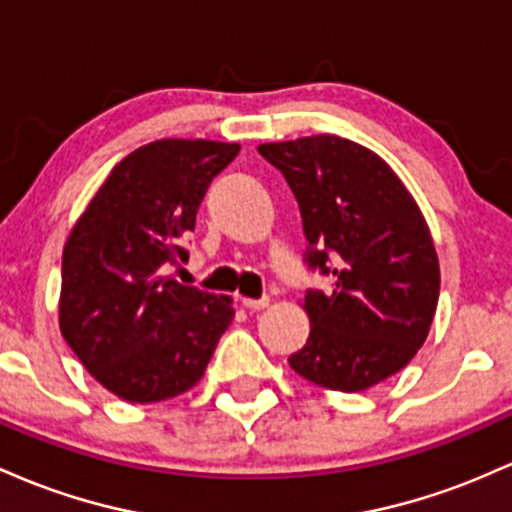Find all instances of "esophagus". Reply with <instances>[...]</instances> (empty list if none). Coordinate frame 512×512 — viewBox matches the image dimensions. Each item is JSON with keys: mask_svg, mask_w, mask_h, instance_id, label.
<instances>
[{"mask_svg": "<svg viewBox=\"0 0 512 512\" xmlns=\"http://www.w3.org/2000/svg\"><path fill=\"white\" fill-rule=\"evenodd\" d=\"M268 295L263 297H256V300H251V297H241V304H244L246 309H266L268 307Z\"/></svg>", "mask_w": 512, "mask_h": 512, "instance_id": "34e87169", "label": "esophagus"}]
</instances>
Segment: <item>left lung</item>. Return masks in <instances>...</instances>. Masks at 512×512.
I'll use <instances>...</instances> for the list:
<instances>
[{"mask_svg":"<svg viewBox=\"0 0 512 512\" xmlns=\"http://www.w3.org/2000/svg\"><path fill=\"white\" fill-rule=\"evenodd\" d=\"M300 205L302 263L329 275L309 287L307 343L290 367L338 392H363L411 363L440 295L428 225L399 176L375 152L338 135L258 147Z\"/></svg>","mask_w":512,"mask_h":512,"instance_id":"8db88e82","label":"left lung"}]
</instances>
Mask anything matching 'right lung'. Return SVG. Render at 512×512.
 Segmentation results:
<instances>
[{"label":"right lung","mask_w":512,"mask_h":512,"mask_svg":"<svg viewBox=\"0 0 512 512\" xmlns=\"http://www.w3.org/2000/svg\"><path fill=\"white\" fill-rule=\"evenodd\" d=\"M239 154L212 140H154L113 166L62 251L60 329L82 365L132 404L183 394L232 324V300L181 285L208 186Z\"/></svg>","instance_id":"add662e5"}]
</instances>
